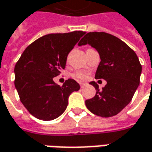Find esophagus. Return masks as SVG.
I'll list each match as a JSON object with an SVG mask.
<instances>
[{
    "mask_svg": "<svg viewBox=\"0 0 152 152\" xmlns=\"http://www.w3.org/2000/svg\"><path fill=\"white\" fill-rule=\"evenodd\" d=\"M86 85V83H83V82H80V87H84Z\"/></svg>",
    "mask_w": 152,
    "mask_h": 152,
    "instance_id": "1",
    "label": "esophagus"
}]
</instances>
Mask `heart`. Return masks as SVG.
I'll list each match as a JSON object with an SVG mask.
<instances>
[{"label": "heart", "instance_id": "obj_1", "mask_svg": "<svg viewBox=\"0 0 152 152\" xmlns=\"http://www.w3.org/2000/svg\"><path fill=\"white\" fill-rule=\"evenodd\" d=\"M87 76H88V73L85 71H78V72H76L73 74V76L75 78L79 80H85L87 77Z\"/></svg>", "mask_w": 152, "mask_h": 152}]
</instances>
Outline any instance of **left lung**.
<instances>
[{
    "mask_svg": "<svg viewBox=\"0 0 152 152\" xmlns=\"http://www.w3.org/2000/svg\"><path fill=\"white\" fill-rule=\"evenodd\" d=\"M90 44L98 51L101 61L95 79H104L107 84L99 91L94 81V97L86 100L87 109L97 116L117 115L128 105L140 83L142 65L135 52L124 41L104 32H90L78 43Z\"/></svg>",
    "mask_w": 152,
    "mask_h": 152,
    "instance_id": "left-lung-1",
    "label": "left lung"
}]
</instances>
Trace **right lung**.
I'll list each match as a JSON object with an SVG mask.
<instances>
[{
  "label": "right lung",
  "mask_w": 152,
  "mask_h": 152,
  "mask_svg": "<svg viewBox=\"0 0 152 152\" xmlns=\"http://www.w3.org/2000/svg\"><path fill=\"white\" fill-rule=\"evenodd\" d=\"M85 34L83 31L50 34L29 44L15 66V86L21 103L33 116L55 119L64 112L68 97L80 90L75 80L60 86L53 81L65 68L68 53Z\"/></svg>",
  "instance_id": "1"
}]
</instances>
